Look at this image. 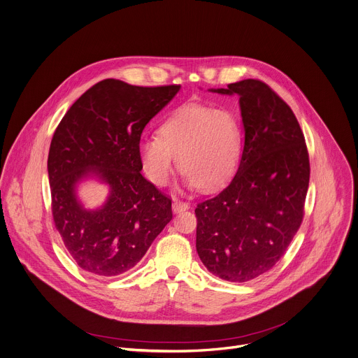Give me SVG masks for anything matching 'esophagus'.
<instances>
[{
	"label": "esophagus",
	"instance_id": "1",
	"mask_svg": "<svg viewBox=\"0 0 358 358\" xmlns=\"http://www.w3.org/2000/svg\"><path fill=\"white\" fill-rule=\"evenodd\" d=\"M189 207H190V204H189L187 201H182V200H179V199H173V201H172V210H173V213L185 211V210H187Z\"/></svg>",
	"mask_w": 358,
	"mask_h": 358
}]
</instances>
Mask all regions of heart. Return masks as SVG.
I'll return each instance as SVG.
<instances>
[{"label": "heart", "instance_id": "heart-1", "mask_svg": "<svg viewBox=\"0 0 358 358\" xmlns=\"http://www.w3.org/2000/svg\"><path fill=\"white\" fill-rule=\"evenodd\" d=\"M139 161L152 183L164 186L176 166L187 186L213 190L236 172L241 155L237 118L226 108L183 106L159 127L158 138L141 141Z\"/></svg>", "mask_w": 358, "mask_h": 358}]
</instances>
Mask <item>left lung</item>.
<instances>
[{"label": "left lung", "instance_id": "1", "mask_svg": "<svg viewBox=\"0 0 358 358\" xmlns=\"http://www.w3.org/2000/svg\"><path fill=\"white\" fill-rule=\"evenodd\" d=\"M211 92L240 96L245 138L233 180L194 210L196 250L213 275L247 282L282 258L301 227L309 154L294 111L264 82Z\"/></svg>", "mask_w": 358, "mask_h": 358}]
</instances>
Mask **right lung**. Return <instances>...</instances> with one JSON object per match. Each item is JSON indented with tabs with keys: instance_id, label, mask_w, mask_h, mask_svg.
<instances>
[{
	"instance_id": "add662e5",
	"label": "right lung",
	"mask_w": 358,
	"mask_h": 358,
	"mask_svg": "<svg viewBox=\"0 0 358 358\" xmlns=\"http://www.w3.org/2000/svg\"><path fill=\"white\" fill-rule=\"evenodd\" d=\"M180 85L142 87L115 79L92 86L59 122L48 157L52 216L75 262L97 276L132 269L172 220V200L141 175V134ZM94 174L110 186L97 210L77 200L76 185Z\"/></svg>"
}]
</instances>
